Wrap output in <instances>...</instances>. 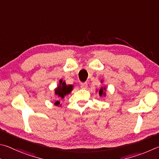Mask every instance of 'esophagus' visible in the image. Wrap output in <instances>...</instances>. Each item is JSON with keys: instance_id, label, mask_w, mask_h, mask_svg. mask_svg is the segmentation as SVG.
I'll return each mask as SVG.
<instances>
[{"instance_id": "34e87169", "label": "esophagus", "mask_w": 159, "mask_h": 159, "mask_svg": "<svg viewBox=\"0 0 159 159\" xmlns=\"http://www.w3.org/2000/svg\"><path fill=\"white\" fill-rule=\"evenodd\" d=\"M80 87H81L82 89H87V87H88V84L87 82H84V83H82L81 85H80Z\"/></svg>"}]
</instances>
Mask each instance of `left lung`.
Listing matches in <instances>:
<instances>
[{"mask_svg": "<svg viewBox=\"0 0 159 159\" xmlns=\"http://www.w3.org/2000/svg\"><path fill=\"white\" fill-rule=\"evenodd\" d=\"M103 90H105V87L104 88H101V89L99 90V95H100V96H101L102 95H103V94H104V95L105 94Z\"/></svg>", "mask_w": 159, "mask_h": 159, "instance_id": "obj_1", "label": "left lung"}]
</instances>
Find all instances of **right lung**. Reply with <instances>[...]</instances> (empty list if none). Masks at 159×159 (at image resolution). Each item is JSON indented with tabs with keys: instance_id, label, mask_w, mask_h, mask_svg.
I'll return each instance as SVG.
<instances>
[{
	"instance_id": "right-lung-1",
	"label": "right lung",
	"mask_w": 159,
	"mask_h": 159,
	"mask_svg": "<svg viewBox=\"0 0 159 159\" xmlns=\"http://www.w3.org/2000/svg\"><path fill=\"white\" fill-rule=\"evenodd\" d=\"M59 82V85H58L57 88L55 89V94L56 95H58V96L60 97V98H63L64 96L71 92L72 88H73V86L66 85V82H63L61 80H60ZM54 104L56 105H58L60 104V102L57 101V102H55Z\"/></svg>"
}]
</instances>
